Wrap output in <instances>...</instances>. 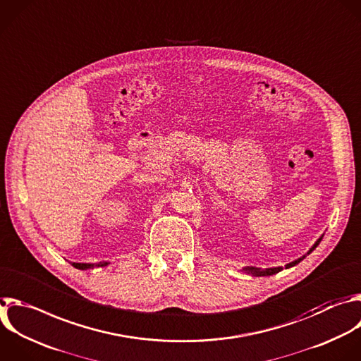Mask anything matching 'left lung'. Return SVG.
I'll return each instance as SVG.
<instances>
[{"label":"left lung","mask_w":361,"mask_h":361,"mask_svg":"<svg viewBox=\"0 0 361 361\" xmlns=\"http://www.w3.org/2000/svg\"><path fill=\"white\" fill-rule=\"evenodd\" d=\"M322 238H323V235L317 239V241L313 244V247L307 251V254H305L303 257H300V258H298L296 261H292L290 264H286L285 265V269H288V268H292V267H295V265H298L300 261H303L309 254H312L314 250H316V247L320 244V241H322ZM283 268L282 267H278V268H267V269H262V268H255V267H248V268H244L243 271L245 272V274H251L252 276H271V275H275V274H278V272H281Z\"/></svg>","instance_id":"obj_1"}]
</instances>
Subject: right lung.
I'll return each mask as SVG.
<instances>
[{
	"label": "right lung",
	"instance_id": "1",
	"mask_svg": "<svg viewBox=\"0 0 361 361\" xmlns=\"http://www.w3.org/2000/svg\"><path fill=\"white\" fill-rule=\"evenodd\" d=\"M72 267H75L76 269H90V268H94V267H106L109 265V262H100V264H78V262H71Z\"/></svg>",
	"mask_w": 361,
	"mask_h": 361
}]
</instances>
